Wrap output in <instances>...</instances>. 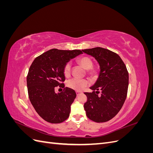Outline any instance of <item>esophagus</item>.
Masks as SVG:
<instances>
[{"label":"esophagus","mask_w":153,"mask_h":153,"mask_svg":"<svg viewBox=\"0 0 153 153\" xmlns=\"http://www.w3.org/2000/svg\"><path fill=\"white\" fill-rule=\"evenodd\" d=\"M76 95L77 96H79L80 94H82V92H81V91H76Z\"/></svg>","instance_id":"34e87169"}]
</instances>
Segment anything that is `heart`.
<instances>
[{
  "label": "heart",
  "instance_id": "obj_1",
  "mask_svg": "<svg viewBox=\"0 0 153 153\" xmlns=\"http://www.w3.org/2000/svg\"><path fill=\"white\" fill-rule=\"evenodd\" d=\"M78 62L85 69H87L88 75L91 76H94L96 75L97 71L96 69L92 68V66H93V61H92V60L89 57H81L78 59ZM71 63L67 62L65 64V66H64L63 69L64 75L66 76H69L71 74ZM89 84V82L87 79H80V78H73L67 82V85L69 88L78 91L84 89Z\"/></svg>",
  "mask_w": 153,
  "mask_h": 153
}]
</instances>
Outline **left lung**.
Masks as SVG:
<instances>
[{"instance_id": "8db88e82", "label": "left lung", "mask_w": 153, "mask_h": 153, "mask_svg": "<svg viewBox=\"0 0 153 153\" xmlns=\"http://www.w3.org/2000/svg\"><path fill=\"white\" fill-rule=\"evenodd\" d=\"M82 51L94 57L100 66L98 80L90 87L93 92L84 93L87 98L84 106L86 115L94 122H106L118 114L126 100L129 83L127 68L119 55L108 49L96 47ZM99 90L102 91L101 96H98Z\"/></svg>"}]
</instances>
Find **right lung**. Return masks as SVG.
Returning <instances> with one entry per match:
<instances>
[{
    "label": "right lung",
    "mask_w": 153,
    "mask_h": 153,
    "mask_svg": "<svg viewBox=\"0 0 153 153\" xmlns=\"http://www.w3.org/2000/svg\"><path fill=\"white\" fill-rule=\"evenodd\" d=\"M81 53L80 50L51 49L37 57L30 65L27 76L29 98L36 112L46 121L61 123L68 118L76 92L65 87L57 94L55 87H64V67Z\"/></svg>",
    "instance_id": "1"
}]
</instances>
